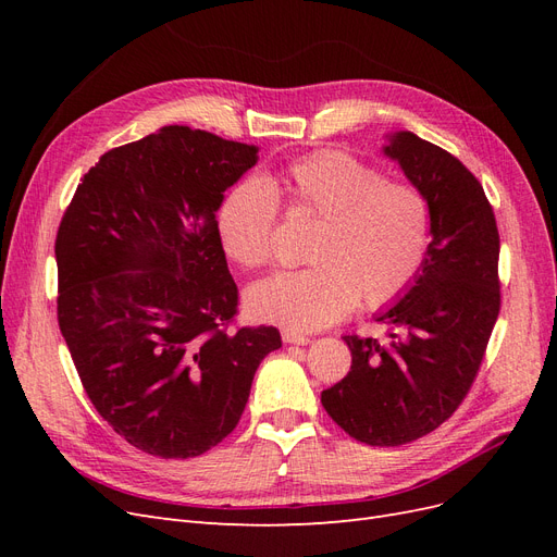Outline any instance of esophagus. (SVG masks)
Returning <instances> with one entry per match:
<instances>
[{
	"instance_id": "obj_1",
	"label": "esophagus",
	"mask_w": 557,
	"mask_h": 557,
	"mask_svg": "<svg viewBox=\"0 0 557 557\" xmlns=\"http://www.w3.org/2000/svg\"><path fill=\"white\" fill-rule=\"evenodd\" d=\"M281 336H283V344H295V346L311 344V336L301 334V332H295V330H283Z\"/></svg>"
}]
</instances>
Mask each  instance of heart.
<instances>
[{"label": "heart", "instance_id": "heart-1", "mask_svg": "<svg viewBox=\"0 0 557 557\" xmlns=\"http://www.w3.org/2000/svg\"><path fill=\"white\" fill-rule=\"evenodd\" d=\"M293 205L320 218L307 248L311 267L252 285L250 315L297 332L323 330L352 307H381L404 293L425 260L430 205L416 185L385 181L344 150H318L283 172ZM278 190L262 174L232 185L218 209L227 256L244 267L274 258Z\"/></svg>", "mask_w": 557, "mask_h": 557}]
</instances>
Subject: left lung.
<instances>
[{"instance_id":"left-lung-1","label":"left lung","mask_w":557,"mask_h":557,"mask_svg":"<svg viewBox=\"0 0 557 557\" xmlns=\"http://www.w3.org/2000/svg\"><path fill=\"white\" fill-rule=\"evenodd\" d=\"M383 156L425 195V260L397 301L376 313L387 339L344 336L350 372L320 395L352 440L401 446L440 428L474 383L499 315V234L483 185L413 132L385 134Z\"/></svg>"}]
</instances>
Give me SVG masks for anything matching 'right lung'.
<instances>
[{
	"instance_id": "right-lung-1",
	"label": "right lung",
	"mask_w": 557,
	"mask_h": 557,
	"mask_svg": "<svg viewBox=\"0 0 557 557\" xmlns=\"http://www.w3.org/2000/svg\"><path fill=\"white\" fill-rule=\"evenodd\" d=\"M258 146L166 125L83 176L55 239L58 320L83 387L127 444L195 458L237 428L276 327L237 313L215 211Z\"/></svg>"
}]
</instances>
